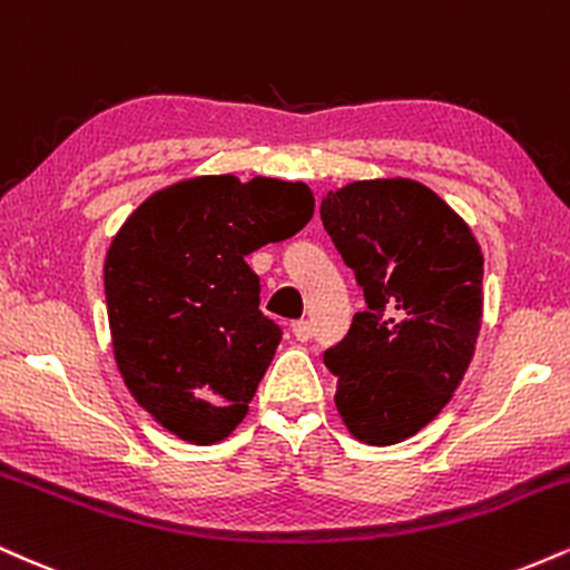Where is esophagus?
Listing matches in <instances>:
<instances>
[{"instance_id": "1", "label": "esophagus", "mask_w": 570, "mask_h": 570, "mask_svg": "<svg viewBox=\"0 0 570 570\" xmlns=\"http://www.w3.org/2000/svg\"><path fill=\"white\" fill-rule=\"evenodd\" d=\"M293 336H296V341H309L314 336V327H312L309 320L293 323Z\"/></svg>"}]
</instances>
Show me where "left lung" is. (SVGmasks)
Wrapping results in <instances>:
<instances>
[{"mask_svg": "<svg viewBox=\"0 0 570 570\" xmlns=\"http://www.w3.org/2000/svg\"><path fill=\"white\" fill-rule=\"evenodd\" d=\"M320 216L357 274L365 312L325 352L336 411L360 443L394 445L451 403L483 327V250L464 218L413 178L352 180Z\"/></svg>", "mask_w": 570, "mask_h": 570, "instance_id": "obj_1", "label": "left lung"}]
</instances>
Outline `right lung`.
I'll return each mask as SVG.
<instances>
[{
    "label": "right lung",
    "instance_id": "add662e5",
    "mask_svg": "<svg viewBox=\"0 0 570 570\" xmlns=\"http://www.w3.org/2000/svg\"><path fill=\"white\" fill-rule=\"evenodd\" d=\"M304 180L194 176L146 197L104 264L127 392L167 432L216 445L243 424L283 331L258 309L245 256L309 224Z\"/></svg>",
    "mask_w": 570,
    "mask_h": 570
}]
</instances>
